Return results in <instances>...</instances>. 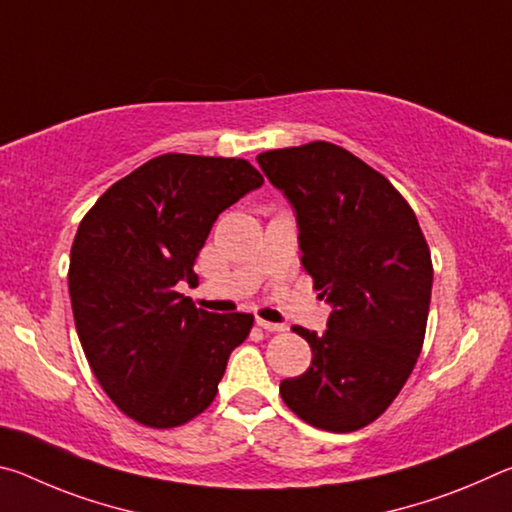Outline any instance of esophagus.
Masks as SVG:
<instances>
[{"instance_id":"34e87169","label":"esophagus","mask_w":512,"mask_h":512,"mask_svg":"<svg viewBox=\"0 0 512 512\" xmlns=\"http://www.w3.org/2000/svg\"><path fill=\"white\" fill-rule=\"evenodd\" d=\"M257 325L262 327V329H266V332H287V325L268 323V320H264V318H257Z\"/></svg>"}]
</instances>
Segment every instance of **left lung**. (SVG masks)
<instances>
[{
    "label": "left lung",
    "instance_id": "8db88e82",
    "mask_svg": "<svg viewBox=\"0 0 512 512\" xmlns=\"http://www.w3.org/2000/svg\"><path fill=\"white\" fill-rule=\"evenodd\" d=\"M289 198L302 266L332 305L325 334L293 327L311 366L280 395L316 429L348 433L375 422L402 391L422 350L433 266L404 196L357 155L309 142L257 155Z\"/></svg>",
    "mask_w": 512,
    "mask_h": 512
}]
</instances>
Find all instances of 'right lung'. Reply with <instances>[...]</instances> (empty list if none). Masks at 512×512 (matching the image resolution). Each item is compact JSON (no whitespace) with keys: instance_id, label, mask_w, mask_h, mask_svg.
<instances>
[{"instance_id":"right-lung-1","label":"right lung","mask_w":512,"mask_h":512,"mask_svg":"<svg viewBox=\"0 0 512 512\" xmlns=\"http://www.w3.org/2000/svg\"><path fill=\"white\" fill-rule=\"evenodd\" d=\"M264 178L248 160L164 153L117 180L76 230L69 298L94 377L121 413L171 429L212 404L253 314L178 293L214 221Z\"/></svg>"}]
</instances>
